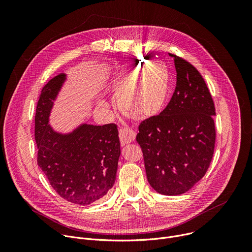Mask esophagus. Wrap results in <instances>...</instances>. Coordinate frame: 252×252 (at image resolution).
I'll list each match as a JSON object with an SVG mask.
<instances>
[{
  "label": "esophagus",
  "instance_id": "esophagus-1",
  "mask_svg": "<svg viewBox=\"0 0 252 252\" xmlns=\"http://www.w3.org/2000/svg\"><path fill=\"white\" fill-rule=\"evenodd\" d=\"M120 139L122 146L126 145V143L132 142L135 139V132L130 128H121L119 131Z\"/></svg>",
  "mask_w": 252,
  "mask_h": 252
}]
</instances>
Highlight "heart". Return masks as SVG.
I'll return each instance as SVG.
<instances>
[{
  "instance_id": "heart-1",
  "label": "heart",
  "mask_w": 252,
  "mask_h": 252,
  "mask_svg": "<svg viewBox=\"0 0 252 252\" xmlns=\"http://www.w3.org/2000/svg\"><path fill=\"white\" fill-rule=\"evenodd\" d=\"M136 74L125 79L121 87L119 106L124 114L133 119H145L159 112L167 93L166 70L157 65L141 77L136 83Z\"/></svg>"
}]
</instances>
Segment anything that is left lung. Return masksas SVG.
Segmentation results:
<instances>
[{
	"mask_svg": "<svg viewBox=\"0 0 252 252\" xmlns=\"http://www.w3.org/2000/svg\"><path fill=\"white\" fill-rule=\"evenodd\" d=\"M176 86L165 109L140 123V146L151 187L163 195L189 191L204 176L212 159L214 103L199 71L175 55Z\"/></svg>",
	"mask_w": 252,
	"mask_h": 252,
	"instance_id": "1",
	"label": "left lung"
}]
</instances>
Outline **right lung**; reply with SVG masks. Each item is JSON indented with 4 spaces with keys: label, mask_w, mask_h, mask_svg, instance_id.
<instances>
[{
    "label": "right lung",
    "mask_w": 252,
    "mask_h": 252,
    "mask_svg": "<svg viewBox=\"0 0 252 252\" xmlns=\"http://www.w3.org/2000/svg\"><path fill=\"white\" fill-rule=\"evenodd\" d=\"M66 81L62 73L42 90L34 117L38 164L63 199L88 205L105 197L116 182L121 143L114 124H81L68 132L55 130L50 116Z\"/></svg>",
    "instance_id": "right-lung-1"
}]
</instances>
